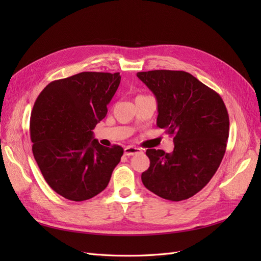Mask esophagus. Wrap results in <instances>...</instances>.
Masks as SVG:
<instances>
[{
	"label": "esophagus",
	"mask_w": 261,
	"mask_h": 261,
	"mask_svg": "<svg viewBox=\"0 0 261 261\" xmlns=\"http://www.w3.org/2000/svg\"><path fill=\"white\" fill-rule=\"evenodd\" d=\"M143 152V150L140 148L137 147H133V146H128L124 149V154L125 155H134V154H137V153H141Z\"/></svg>",
	"instance_id": "obj_1"
}]
</instances>
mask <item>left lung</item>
Here are the masks:
<instances>
[{"label": "left lung", "instance_id": "obj_1", "mask_svg": "<svg viewBox=\"0 0 261 261\" xmlns=\"http://www.w3.org/2000/svg\"><path fill=\"white\" fill-rule=\"evenodd\" d=\"M137 77L156 98V125L174 136L171 153L147 149L150 167L141 180L161 198H191L209 183L224 156L226 107L218 92L183 70H149Z\"/></svg>", "mask_w": 261, "mask_h": 261}]
</instances>
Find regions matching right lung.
Returning <instances> with one entry per match:
<instances>
[{
	"label": "right lung",
	"instance_id": "right-lung-1",
	"mask_svg": "<svg viewBox=\"0 0 261 261\" xmlns=\"http://www.w3.org/2000/svg\"><path fill=\"white\" fill-rule=\"evenodd\" d=\"M120 83V73L83 72L51 82L35 102L30 115L34 156L46 183L68 200L101 193L121 161L123 148L102 146L92 133Z\"/></svg>",
	"mask_w": 261,
	"mask_h": 261
}]
</instances>
